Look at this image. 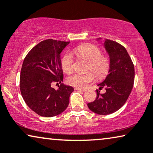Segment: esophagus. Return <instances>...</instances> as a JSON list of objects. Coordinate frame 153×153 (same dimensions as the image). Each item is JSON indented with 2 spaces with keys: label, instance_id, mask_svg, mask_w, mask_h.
<instances>
[{
  "label": "esophagus",
  "instance_id": "34e87169",
  "mask_svg": "<svg viewBox=\"0 0 153 153\" xmlns=\"http://www.w3.org/2000/svg\"><path fill=\"white\" fill-rule=\"evenodd\" d=\"M74 90L81 91H86V89H82V88H77V87H75Z\"/></svg>",
  "mask_w": 153,
  "mask_h": 153
}]
</instances>
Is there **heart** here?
<instances>
[{
    "label": "heart",
    "instance_id": "1",
    "mask_svg": "<svg viewBox=\"0 0 153 153\" xmlns=\"http://www.w3.org/2000/svg\"><path fill=\"white\" fill-rule=\"evenodd\" d=\"M72 53L79 58L88 61L87 71L85 74H74L67 79V84L70 86L83 88L86 87L95 79L98 80L108 76L111 67V61L109 57L102 55L100 48L94 44L79 45L73 49ZM74 61L72 55L67 53L61 59V67L63 72L70 74L74 70ZM95 75H94V74Z\"/></svg>",
    "mask_w": 153,
    "mask_h": 153
}]
</instances>
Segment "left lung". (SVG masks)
Masks as SVG:
<instances>
[{
    "label": "left lung",
    "instance_id": "obj_1",
    "mask_svg": "<svg viewBox=\"0 0 153 153\" xmlns=\"http://www.w3.org/2000/svg\"><path fill=\"white\" fill-rule=\"evenodd\" d=\"M106 51L110 55L111 67L105 80L99 84V90L105 87L106 92L97 91L94 102L88 103V108L98 114H112L126 102L134 83V65L126 48L114 41L106 40Z\"/></svg>",
    "mask_w": 153,
    "mask_h": 153
}]
</instances>
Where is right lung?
Listing matches in <instances>:
<instances>
[{"label": "right lung", "instance_id": "right-lung-1", "mask_svg": "<svg viewBox=\"0 0 153 153\" xmlns=\"http://www.w3.org/2000/svg\"><path fill=\"white\" fill-rule=\"evenodd\" d=\"M69 41L47 39L33 48L22 66L19 88L26 104L39 115L51 117L62 113L69 105L74 88L61 84L63 72L60 53ZM60 83L59 89L52 87Z\"/></svg>", "mask_w": 153, "mask_h": 153}]
</instances>
